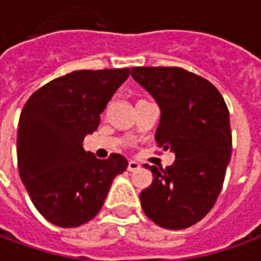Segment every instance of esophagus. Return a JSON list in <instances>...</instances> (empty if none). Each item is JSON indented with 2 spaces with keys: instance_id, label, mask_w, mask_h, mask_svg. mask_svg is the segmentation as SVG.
<instances>
[{
  "instance_id": "34e87169",
  "label": "esophagus",
  "mask_w": 261,
  "mask_h": 261,
  "mask_svg": "<svg viewBox=\"0 0 261 261\" xmlns=\"http://www.w3.org/2000/svg\"><path fill=\"white\" fill-rule=\"evenodd\" d=\"M127 169L130 170V172H136V170L140 169V164L136 162V161H130V162H128V166H127Z\"/></svg>"
}]
</instances>
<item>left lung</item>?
I'll list each match as a JSON object with an SVG mask.
<instances>
[{"label":"left lung","mask_w":261,"mask_h":261,"mask_svg":"<svg viewBox=\"0 0 261 261\" xmlns=\"http://www.w3.org/2000/svg\"><path fill=\"white\" fill-rule=\"evenodd\" d=\"M133 78L161 109L155 140L175 153L165 169L152 172L140 194L142 211L166 229H185L202 219L218 198L230 161L229 112L218 89L179 67H133Z\"/></svg>","instance_id":"1"}]
</instances>
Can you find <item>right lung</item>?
Instances as JSON below:
<instances>
[{"label": "right lung", "instance_id": "add662e5", "mask_svg": "<svg viewBox=\"0 0 261 261\" xmlns=\"http://www.w3.org/2000/svg\"><path fill=\"white\" fill-rule=\"evenodd\" d=\"M128 75V68L72 71L28 99L18 124V168L33 205L48 222L75 228L91 221L114 177L127 169L123 155L100 161L82 142L97 130L100 113Z\"/></svg>", "mask_w": 261, "mask_h": 261}]
</instances>
